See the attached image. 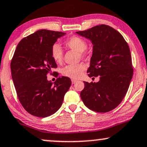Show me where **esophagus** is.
I'll use <instances>...</instances> for the list:
<instances>
[{"label":"esophagus","mask_w":147,"mask_h":147,"mask_svg":"<svg viewBox=\"0 0 147 147\" xmlns=\"http://www.w3.org/2000/svg\"><path fill=\"white\" fill-rule=\"evenodd\" d=\"M76 82H77V81L75 80H71V82H72V84H75V83H76Z\"/></svg>","instance_id":"esophagus-1"}]
</instances>
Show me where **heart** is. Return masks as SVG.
Returning <instances> with one entry per match:
<instances>
[{"instance_id":"b5f03b06","label":"heart","mask_w":147,"mask_h":147,"mask_svg":"<svg viewBox=\"0 0 147 147\" xmlns=\"http://www.w3.org/2000/svg\"><path fill=\"white\" fill-rule=\"evenodd\" d=\"M65 44L68 48L80 52V54L82 57L85 55L84 50L87 48V43L82 38L78 37V36H73V37L67 39L65 41ZM51 56L56 63H61L62 61L63 57V50L59 44L56 43L52 46L51 48ZM85 68L86 67H85L84 65L82 63L77 65H67L62 69L61 73L63 76L65 77L69 78L73 80H77L82 77Z\"/></svg>"}]
</instances>
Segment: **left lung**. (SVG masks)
I'll list each match as a JSON object with an SVG mask.
<instances>
[{
	"mask_svg": "<svg viewBox=\"0 0 147 147\" xmlns=\"http://www.w3.org/2000/svg\"><path fill=\"white\" fill-rule=\"evenodd\" d=\"M76 33L90 39L93 46L88 76H100L98 82H84L81 99L93 111H111L123 99L133 76L129 46L120 32L108 25Z\"/></svg>",
	"mask_w": 147,
	"mask_h": 147,
	"instance_id": "1",
	"label": "left lung"
}]
</instances>
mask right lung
Segmentation results:
<instances>
[{"label": "right lung", "mask_w": 147, "mask_h": 147, "mask_svg": "<svg viewBox=\"0 0 147 147\" xmlns=\"http://www.w3.org/2000/svg\"><path fill=\"white\" fill-rule=\"evenodd\" d=\"M65 34L37 30L20 41L12 58L11 71L18 97L24 108L35 117L55 113L71 84L65 76L58 78L54 83L47 79V74H52L51 70L57 67L51 56L52 47Z\"/></svg>", "instance_id": "add662e5"}]
</instances>
